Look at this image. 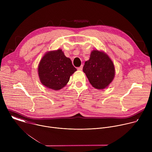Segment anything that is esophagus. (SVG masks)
Instances as JSON below:
<instances>
[{
    "label": "esophagus",
    "mask_w": 152,
    "mask_h": 152,
    "mask_svg": "<svg viewBox=\"0 0 152 152\" xmlns=\"http://www.w3.org/2000/svg\"><path fill=\"white\" fill-rule=\"evenodd\" d=\"M82 69H83V66H82H82H80V67H77V70H82Z\"/></svg>",
    "instance_id": "esophagus-1"
}]
</instances>
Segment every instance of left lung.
Segmentation results:
<instances>
[{"label":"left lung","mask_w":152,"mask_h":152,"mask_svg":"<svg viewBox=\"0 0 152 152\" xmlns=\"http://www.w3.org/2000/svg\"><path fill=\"white\" fill-rule=\"evenodd\" d=\"M83 72L93 87L101 90L113 81L115 68L111 59L103 52L93 50L90 59L85 62Z\"/></svg>","instance_id":"8db88e82"}]
</instances>
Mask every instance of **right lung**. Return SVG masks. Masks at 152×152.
I'll return each instance as SVG.
<instances>
[{
  "instance_id": "obj_1",
  "label": "right lung",
  "mask_w": 152,
  "mask_h": 152,
  "mask_svg": "<svg viewBox=\"0 0 152 152\" xmlns=\"http://www.w3.org/2000/svg\"><path fill=\"white\" fill-rule=\"evenodd\" d=\"M76 71V69L73 66L70 59L65 56L60 49L47 53L38 66L41 82L54 90L62 88Z\"/></svg>"
}]
</instances>
